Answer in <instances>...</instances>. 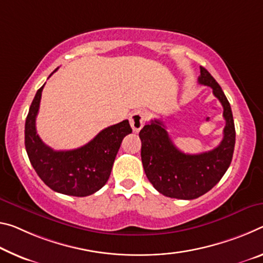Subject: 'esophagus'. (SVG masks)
Here are the masks:
<instances>
[{"label":"esophagus","instance_id":"1","mask_svg":"<svg viewBox=\"0 0 263 263\" xmlns=\"http://www.w3.org/2000/svg\"><path fill=\"white\" fill-rule=\"evenodd\" d=\"M147 120V114L145 111L137 110L133 112L130 118V123L133 132H139Z\"/></svg>","mask_w":263,"mask_h":263}]
</instances>
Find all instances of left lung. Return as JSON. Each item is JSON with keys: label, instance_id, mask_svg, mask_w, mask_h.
Instances as JSON below:
<instances>
[{"label": "left lung", "instance_id": "8db88e82", "mask_svg": "<svg viewBox=\"0 0 263 263\" xmlns=\"http://www.w3.org/2000/svg\"><path fill=\"white\" fill-rule=\"evenodd\" d=\"M198 82L212 87L223 107L226 126L218 147L199 154H186L172 143L165 125L153 119L139 132L141 161L149 182L170 198L192 200L201 197L218 184L231 165L235 145V126L231 105L221 86L200 66Z\"/></svg>", "mask_w": 263, "mask_h": 263}]
</instances>
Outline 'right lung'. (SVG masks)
Wrapping results in <instances>:
<instances>
[{"mask_svg":"<svg viewBox=\"0 0 263 263\" xmlns=\"http://www.w3.org/2000/svg\"><path fill=\"white\" fill-rule=\"evenodd\" d=\"M44 85L37 90L26 119L24 144L29 160L52 191L73 197L93 194L109 180L120 144L124 137L132 132L130 123L123 120L104 128L82 147L55 151L42 141L36 131V117Z\"/></svg>","mask_w":263,"mask_h":263,"instance_id":"1","label":"right lung"}]
</instances>
